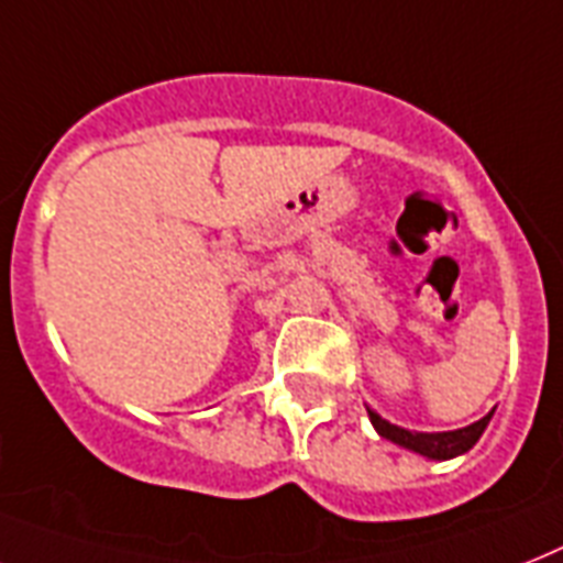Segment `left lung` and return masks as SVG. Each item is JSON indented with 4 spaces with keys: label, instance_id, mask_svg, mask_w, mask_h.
<instances>
[{
    "label": "left lung",
    "instance_id": "1",
    "mask_svg": "<svg viewBox=\"0 0 563 563\" xmlns=\"http://www.w3.org/2000/svg\"><path fill=\"white\" fill-rule=\"evenodd\" d=\"M369 422L378 431V437L396 442V445L408 448L413 454H422L428 460H454V456L465 454L477 445V440L483 437V431L492 422V413H486L483 419H477L474 424H465V428H456V431H437V433H424V431H408V428H399V424L387 422L385 416H378L376 410L367 408Z\"/></svg>",
    "mask_w": 563,
    "mask_h": 563
}]
</instances>
